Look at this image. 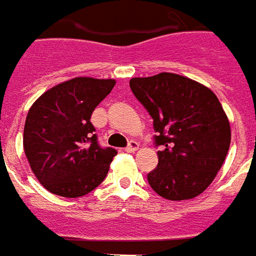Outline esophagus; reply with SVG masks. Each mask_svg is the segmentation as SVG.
Wrapping results in <instances>:
<instances>
[{
  "mask_svg": "<svg viewBox=\"0 0 256 256\" xmlns=\"http://www.w3.org/2000/svg\"><path fill=\"white\" fill-rule=\"evenodd\" d=\"M138 148H139V144H138V142H135V140H131V142H130V144L125 148V152H128V153H134V152H136Z\"/></svg>",
  "mask_w": 256,
  "mask_h": 256,
  "instance_id": "1",
  "label": "esophagus"
}]
</instances>
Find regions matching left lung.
<instances>
[{"label": "left lung", "instance_id": "1", "mask_svg": "<svg viewBox=\"0 0 256 256\" xmlns=\"http://www.w3.org/2000/svg\"><path fill=\"white\" fill-rule=\"evenodd\" d=\"M134 95L152 116L158 166L148 184L171 201L194 198L215 179L229 152V118L206 85L174 73L135 77Z\"/></svg>", "mask_w": 256, "mask_h": 256}]
</instances>
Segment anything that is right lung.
Returning a JSON list of instances; mask_svg holds the SVG:
<instances>
[{"mask_svg": "<svg viewBox=\"0 0 256 256\" xmlns=\"http://www.w3.org/2000/svg\"><path fill=\"white\" fill-rule=\"evenodd\" d=\"M114 85L112 78L76 77L32 103L23 148L32 171L48 192L67 198L82 197L106 178L117 150L98 144L90 116Z\"/></svg>", "mask_w": 256, "mask_h": 256, "instance_id": "right-lung-1", "label": "right lung"}]
</instances>
